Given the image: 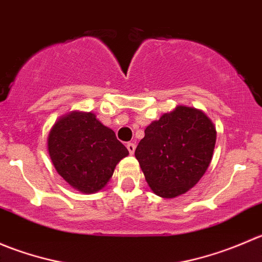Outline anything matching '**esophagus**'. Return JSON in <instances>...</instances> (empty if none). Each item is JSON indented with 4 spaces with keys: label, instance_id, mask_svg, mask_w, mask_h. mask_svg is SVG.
<instances>
[{
    "label": "esophagus",
    "instance_id": "1",
    "mask_svg": "<svg viewBox=\"0 0 262 262\" xmlns=\"http://www.w3.org/2000/svg\"><path fill=\"white\" fill-rule=\"evenodd\" d=\"M126 148H128L129 153H130V155H133L134 150H136V144H134V143H128V144H126Z\"/></svg>",
    "mask_w": 262,
    "mask_h": 262
}]
</instances>
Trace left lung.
Instances as JSON below:
<instances>
[{"label":"left lung","instance_id":"obj_1","mask_svg":"<svg viewBox=\"0 0 262 262\" xmlns=\"http://www.w3.org/2000/svg\"><path fill=\"white\" fill-rule=\"evenodd\" d=\"M215 141V126L205 113L179 105L147 126L134 155L150 190L171 199L189 191L207 172Z\"/></svg>","mask_w":262,"mask_h":262}]
</instances>
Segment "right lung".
I'll list each match as a JSON object with an SVG mask.
<instances>
[{
	"mask_svg": "<svg viewBox=\"0 0 262 262\" xmlns=\"http://www.w3.org/2000/svg\"><path fill=\"white\" fill-rule=\"evenodd\" d=\"M48 153L57 172L73 189L94 194L104 189L119 162L129 155L94 113L71 112L50 128Z\"/></svg>",
	"mask_w": 262,
	"mask_h": 262,
	"instance_id": "add662e5",
	"label": "right lung"
}]
</instances>
